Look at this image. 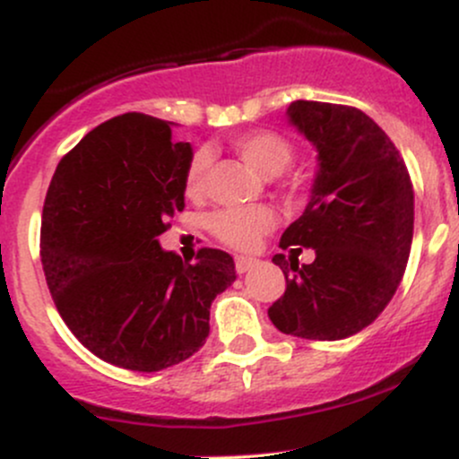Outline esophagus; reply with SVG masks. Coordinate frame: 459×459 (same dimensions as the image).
Instances as JSON below:
<instances>
[{
	"mask_svg": "<svg viewBox=\"0 0 459 459\" xmlns=\"http://www.w3.org/2000/svg\"><path fill=\"white\" fill-rule=\"evenodd\" d=\"M256 265V259H252V256H237L235 259V270L237 273H244L250 270V267Z\"/></svg>",
	"mask_w": 459,
	"mask_h": 459,
	"instance_id": "esophagus-1",
	"label": "esophagus"
}]
</instances>
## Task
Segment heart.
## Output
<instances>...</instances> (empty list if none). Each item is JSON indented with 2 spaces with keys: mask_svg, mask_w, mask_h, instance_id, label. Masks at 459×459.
<instances>
[{
  "mask_svg": "<svg viewBox=\"0 0 459 459\" xmlns=\"http://www.w3.org/2000/svg\"><path fill=\"white\" fill-rule=\"evenodd\" d=\"M233 149L241 160H246L252 168L263 175H281L293 161L296 149L291 140L282 134L270 129L246 131L233 138ZM209 166L212 155L207 151L194 152L187 163L186 177H183V189L187 198H200L207 189ZM276 224V213L270 207H233L213 213L209 220L212 233L222 241L224 246L235 250H252L261 241V237L270 233Z\"/></svg>",
  "mask_w": 459,
  "mask_h": 459,
  "instance_id": "1",
  "label": "heart"
}]
</instances>
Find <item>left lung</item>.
<instances>
[{"label":"left lung","instance_id":"left-lung-1","mask_svg":"<svg viewBox=\"0 0 459 459\" xmlns=\"http://www.w3.org/2000/svg\"><path fill=\"white\" fill-rule=\"evenodd\" d=\"M289 123L317 149L313 196L284 230L281 247H313L315 261L273 255L287 281L267 315L284 334L339 341L386 308L405 265L414 230L408 168L384 131L350 105L293 101Z\"/></svg>","mask_w":459,"mask_h":459}]
</instances>
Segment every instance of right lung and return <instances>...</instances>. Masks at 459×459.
Masks as SVG:
<instances>
[{
  "mask_svg": "<svg viewBox=\"0 0 459 459\" xmlns=\"http://www.w3.org/2000/svg\"><path fill=\"white\" fill-rule=\"evenodd\" d=\"M170 125L138 112L105 120L62 157L45 196L40 261L57 313L86 350L129 371L196 354L212 302L235 281L229 252L200 247L183 263L161 250L192 160Z\"/></svg>",
  "mask_w": 459,
  "mask_h": 459,
  "instance_id": "1",
  "label": "right lung"
}]
</instances>
